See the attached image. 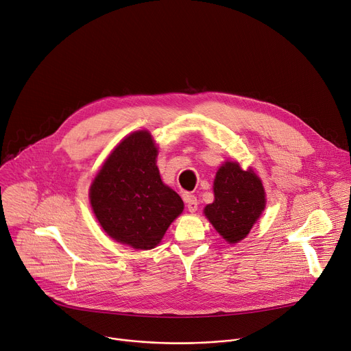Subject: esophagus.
<instances>
[{"label":"esophagus","mask_w":351,"mask_h":351,"mask_svg":"<svg viewBox=\"0 0 351 351\" xmlns=\"http://www.w3.org/2000/svg\"><path fill=\"white\" fill-rule=\"evenodd\" d=\"M185 202H186V208H188V210H190V212H195L198 209V199H197V197L188 195Z\"/></svg>","instance_id":"34e87169"}]
</instances>
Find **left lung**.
<instances>
[{
  "instance_id": "1",
  "label": "left lung",
  "mask_w": 351,
  "mask_h": 351,
  "mask_svg": "<svg viewBox=\"0 0 351 351\" xmlns=\"http://www.w3.org/2000/svg\"><path fill=\"white\" fill-rule=\"evenodd\" d=\"M215 201L205 206V217L229 241L245 239L265 206L264 188L252 170H241L234 161L218 170L213 182Z\"/></svg>"
}]
</instances>
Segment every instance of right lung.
Here are the masks:
<instances>
[{"instance_id": "1", "label": "right lung", "mask_w": 351, "mask_h": 351, "mask_svg": "<svg viewBox=\"0 0 351 351\" xmlns=\"http://www.w3.org/2000/svg\"><path fill=\"white\" fill-rule=\"evenodd\" d=\"M150 133L125 138L97 174L90 201L102 229L119 243L149 250L160 243L184 202L163 184Z\"/></svg>"}]
</instances>
